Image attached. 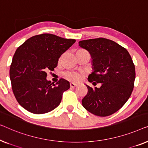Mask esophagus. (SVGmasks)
<instances>
[{
    "label": "esophagus",
    "mask_w": 148,
    "mask_h": 148,
    "mask_svg": "<svg viewBox=\"0 0 148 148\" xmlns=\"http://www.w3.org/2000/svg\"><path fill=\"white\" fill-rule=\"evenodd\" d=\"M77 86H78V84H76V83L70 82V86H71L72 88H74V87H76Z\"/></svg>",
    "instance_id": "34e87169"
}]
</instances>
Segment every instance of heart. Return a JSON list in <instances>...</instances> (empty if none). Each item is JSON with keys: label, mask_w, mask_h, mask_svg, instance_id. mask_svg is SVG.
<instances>
[{"label": "heart", "mask_w": 148, "mask_h": 148, "mask_svg": "<svg viewBox=\"0 0 148 148\" xmlns=\"http://www.w3.org/2000/svg\"><path fill=\"white\" fill-rule=\"evenodd\" d=\"M65 76L68 80L75 81V82H78L80 80H82L83 77V74L80 72H74L70 71L66 72Z\"/></svg>", "instance_id": "heart-1"}]
</instances>
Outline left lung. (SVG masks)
I'll return each mask as SVG.
<instances>
[{
	"instance_id": "8db88e82",
	"label": "left lung",
	"mask_w": 148,
	"mask_h": 148,
	"mask_svg": "<svg viewBox=\"0 0 148 148\" xmlns=\"http://www.w3.org/2000/svg\"><path fill=\"white\" fill-rule=\"evenodd\" d=\"M92 59L93 71L90 82L101 83L100 88L87 86L88 93L82 100V106L90 113L107 116L119 111L132 95L136 70L128 51L115 41L103 38L79 41Z\"/></svg>"
}]
</instances>
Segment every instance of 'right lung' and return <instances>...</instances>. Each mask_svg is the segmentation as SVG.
Here are the masks:
<instances>
[{
  "label": "right lung",
  "mask_w": 148,
  "mask_h": 148,
  "mask_svg": "<svg viewBox=\"0 0 148 148\" xmlns=\"http://www.w3.org/2000/svg\"><path fill=\"white\" fill-rule=\"evenodd\" d=\"M75 41L43 33L30 37L16 49L10 67V79L14 97L25 109L43 114L60 105L70 83L60 78L54 84L46 80L47 72L57 67L60 56Z\"/></svg>",
  "instance_id": "add662e5"
}]
</instances>
